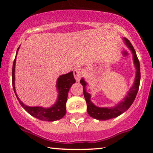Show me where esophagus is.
Instances as JSON below:
<instances>
[{
    "mask_svg": "<svg viewBox=\"0 0 153 153\" xmlns=\"http://www.w3.org/2000/svg\"><path fill=\"white\" fill-rule=\"evenodd\" d=\"M73 74H74L75 79L76 80V81L79 82L80 81V78H82V75H83V71H82V70L80 69V68H76V69L74 70Z\"/></svg>",
    "mask_w": 153,
    "mask_h": 153,
    "instance_id": "obj_1",
    "label": "esophagus"
}]
</instances>
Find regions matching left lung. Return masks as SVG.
Masks as SVG:
<instances>
[{
  "label": "left lung",
  "instance_id": "1",
  "mask_svg": "<svg viewBox=\"0 0 153 153\" xmlns=\"http://www.w3.org/2000/svg\"><path fill=\"white\" fill-rule=\"evenodd\" d=\"M123 40L125 42L126 46L129 49L133 55V62H134V67L136 68V75L134 83L132 86L130 88L129 91L127 92V95L122 101L113 107H99L94 104L91 101V94L86 91L87 82L84 80V78H81L80 83L82 84L83 87V95L85 97V101L87 103V111L91 117L97 119L99 121L108 120V119H114L117 117L118 116L121 115L122 114L128 110V108L131 106L134 102L137 94L139 86H140V62L137 56L136 52H135L134 47H133L130 42L126 38H123Z\"/></svg>",
  "mask_w": 153,
  "mask_h": 153
}]
</instances>
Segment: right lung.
I'll list each match as a JSON object with an SVG mask.
<instances>
[{
	"instance_id": "1",
	"label": "right lung",
	"mask_w": 153,
	"mask_h": 153,
	"mask_svg": "<svg viewBox=\"0 0 153 153\" xmlns=\"http://www.w3.org/2000/svg\"><path fill=\"white\" fill-rule=\"evenodd\" d=\"M19 47L17 50L16 55L18 53ZM16 55L13 61V69H12V84H13V91H14L17 99L22 105L23 108L25 109L29 114L39 119L46 122H54L62 119L66 114V102L68 100V95L70 88L73 83L75 82V80L73 76V72L71 71L67 74L62 75L59 76L56 82L58 96L56 102L49 108H44L42 106H28L19 99L16 93L15 87V66L16 61Z\"/></svg>"
}]
</instances>
